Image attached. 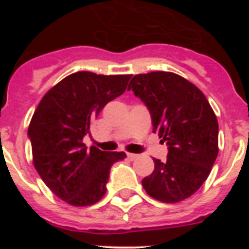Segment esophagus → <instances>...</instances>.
Here are the masks:
<instances>
[{
  "instance_id": "1",
  "label": "esophagus",
  "mask_w": 249,
  "mask_h": 249,
  "mask_svg": "<svg viewBox=\"0 0 249 249\" xmlns=\"http://www.w3.org/2000/svg\"><path fill=\"white\" fill-rule=\"evenodd\" d=\"M127 158H128L129 160H135L138 158V155H135V153H127Z\"/></svg>"
}]
</instances>
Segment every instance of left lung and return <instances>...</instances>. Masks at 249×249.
Wrapping results in <instances>:
<instances>
[{
	"label": "left lung",
	"instance_id": "left-lung-1",
	"mask_svg": "<svg viewBox=\"0 0 249 249\" xmlns=\"http://www.w3.org/2000/svg\"><path fill=\"white\" fill-rule=\"evenodd\" d=\"M151 112L153 132L168 146L166 162L142 179L147 195L177 203L199 190L218 155V121L203 92L173 72L136 74L128 85Z\"/></svg>",
	"mask_w": 249,
	"mask_h": 249
}]
</instances>
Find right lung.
Segmentation results:
<instances>
[{
	"mask_svg": "<svg viewBox=\"0 0 249 249\" xmlns=\"http://www.w3.org/2000/svg\"><path fill=\"white\" fill-rule=\"evenodd\" d=\"M131 77L74 72L39 101L28 126L32 162L46 186L66 203H97L112 164L126 158L124 152L87 149L83 137L103 107L126 91Z\"/></svg>",
	"mask_w": 249,
	"mask_h": 249,
	"instance_id": "obj_1",
	"label": "right lung"
}]
</instances>
